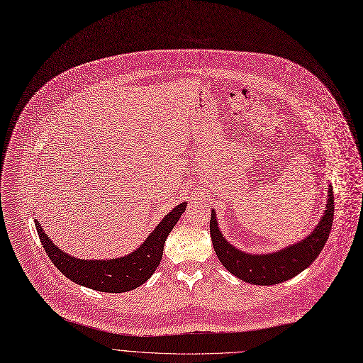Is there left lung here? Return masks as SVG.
Segmentation results:
<instances>
[{
  "label": "left lung",
  "mask_w": 363,
  "mask_h": 363,
  "mask_svg": "<svg viewBox=\"0 0 363 363\" xmlns=\"http://www.w3.org/2000/svg\"><path fill=\"white\" fill-rule=\"evenodd\" d=\"M334 216V194L333 187L328 186V199L325 212L318 222L315 230L294 245H289L281 252L270 255H245L233 247L222 237L215 212L211 213V237L215 253L224 267L237 276L241 281L255 285H277L292 279L303 269L308 267L321 253L331 231Z\"/></svg>",
  "instance_id": "left-lung-1"
}]
</instances>
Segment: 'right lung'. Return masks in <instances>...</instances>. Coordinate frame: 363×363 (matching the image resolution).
<instances>
[{
    "mask_svg": "<svg viewBox=\"0 0 363 363\" xmlns=\"http://www.w3.org/2000/svg\"><path fill=\"white\" fill-rule=\"evenodd\" d=\"M186 205L180 203L167 213L144 244L133 253L111 260H79L71 257L49 240L38 220H35V225L48 257L72 282L100 292L121 294L141 286L155 272L162 257L164 242L184 212Z\"/></svg>",
    "mask_w": 363,
    "mask_h": 363,
    "instance_id": "1",
    "label": "right lung"
}]
</instances>
